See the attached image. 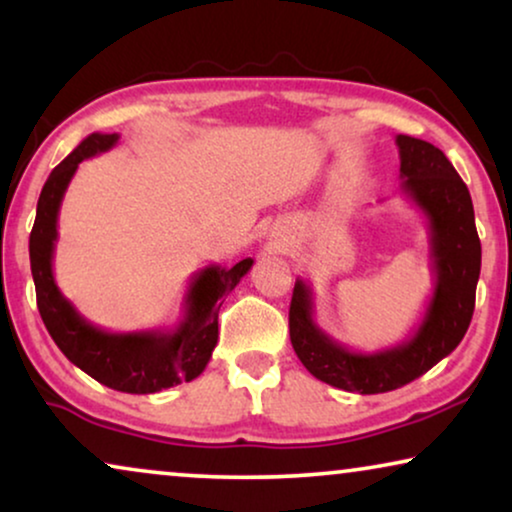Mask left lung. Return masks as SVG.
Here are the masks:
<instances>
[{
    "label": "left lung",
    "instance_id": "left-lung-1",
    "mask_svg": "<svg viewBox=\"0 0 512 512\" xmlns=\"http://www.w3.org/2000/svg\"><path fill=\"white\" fill-rule=\"evenodd\" d=\"M403 193L429 226L433 293L415 333L380 352H354L314 321L312 289L296 279L289 310L291 345L317 380L356 394H384L417 380L452 354L468 331L480 277V237L471 193L436 146L408 135L396 137Z\"/></svg>",
    "mask_w": 512,
    "mask_h": 512
}]
</instances>
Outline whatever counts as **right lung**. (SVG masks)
Segmentation results:
<instances>
[{
    "label": "right lung",
    "mask_w": 512,
    "mask_h": 512,
    "mask_svg": "<svg viewBox=\"0 0 512 512\" xmlns=\"http://www.w3.org/2000/svg\"><path fill=\"white\" fill-rule=\"evenodd\" d=\"M116 144V132H93L46 179L30 233L32 279L46 331L76 368L123 394H156L160 389L195 380L207 368L219 340L221 300L240 284L254 265V258H244L233 268L207 265L195 272L184 296V317L174 328L111 333L81 317L62 296L53 277L58 214L69 181L83 160L114 149Z\"/></svg>",
    "instance_id": "right-lung-1"
}]
</instances>
